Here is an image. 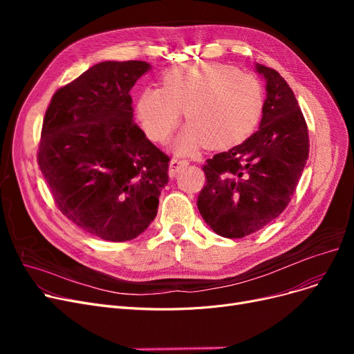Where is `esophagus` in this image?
Listing matches in <instances>:
<instances>
[{
  "label": "esophagus",
  "mask_w": 354,
  "mask_h": 354,
  "mask_svg": "<svg viewBox=\"0 0 354 354\" xmlns=\"http://www.w3.org/2000/svg\"><path fill=\"white\" fill-rule=\"evenodd\" d=\"M187 165H188V162H187V160L172 159V160L169 162V176H171V178L176 176V174L182 169V167H185Z\"/></svg>",
  "instance_id": "1"
}]
</instances>
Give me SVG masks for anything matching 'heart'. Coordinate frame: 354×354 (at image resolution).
Listing matches in <instances>:
<instances>
[{
	"label": "heart",
	"instance_id": "b5f03b06",
	"mask_svg": "<svg viewBox=\"0 0 354 354\" xmlns=\"http://www.w3.org/2000/svg\"><path fill=\"white\" fill-rule=\"evenodd\" d=\"M261 83L222 63L180 64L162 76V88L142 91L136 110L149 139L165 142L176 129L182 109L188 124L172 143L178 155L199 147L230 149L243 143L263 113Z\"/></svg>",
	"mask_w": 354,
	"mask_h": 354
}]
</instances>
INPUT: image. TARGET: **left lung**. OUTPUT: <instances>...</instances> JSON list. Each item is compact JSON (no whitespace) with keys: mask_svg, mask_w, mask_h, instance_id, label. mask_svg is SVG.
Instances as JSON below:
<instances>
[{"mask_svg":"<svg viewBox=\"0 0 354 354\" xmlns=\"http://www.w3.org/2000/svg\"><path fill=\"white\" fill-rule=\"evenodd\" d=\"M266 80L263 118L254 135L203 165L198 209L214 232L243 238L263 230L288 205L308 159V130L280 73L255 63Z\"/></svg>","mask_w":354,"mask_h":354,"instance_id":"left-lung-1","label":"left lung"}]
</instances>
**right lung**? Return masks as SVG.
Instances as JSON below:
<instances>
[{
    "label": "right lung",
    "mask_w": 354,
    "mask_h": 354,
    "mask_svg": "<svg viewBox=\"0 0 354 354\" xmlns=\"http://www.w3.org/2000/svg\"><path fill=\"white\" fill-rule=\"evenodd\" d=\"M146 62H102L54 93L39 165L59 209L113 243L140 235L158 214L167 158L133 123L130 90Z\"/></svg>",
    "instance_id": "1"
}]
</instances>
